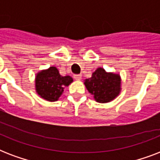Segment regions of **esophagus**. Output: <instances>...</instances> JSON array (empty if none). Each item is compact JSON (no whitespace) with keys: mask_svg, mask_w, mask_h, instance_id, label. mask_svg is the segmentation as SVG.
I'll return each instance as SVG.
<instances>
[{"mask_svg":"<svg viewBox=\"0 0 160 160\" xmlns=\"http://www.w3.org/2000/svg\"><path fill=\"white\" fill-rule=\"evenodd\" d=\"M74 78H75V80H81V75H74Z\"/></svg>","mask_w":160,"mask_h":160,"instance_id":"obj_1","label":"esophagus"}]
</instances>
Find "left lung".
Segmentation results:
<instances>
[{
    "label": "left lung",
    "mask_w": 160,
    "mask_h": 160,
    "mask_svg": "<svg viewBox=\"0 0 160 160\" xmlns=\"http://www.w3.org/2000/svg\"><path fill=\"white\" fill-rule=\"evenodd\" d=\"M85 87L98 103H109L121 92V77L119 74L107 72L102 67L97 68L91 77L84 80Z\"/></svg>",
    "instance_id": "left-lung-1"
}]
</instances>
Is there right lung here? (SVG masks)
Wrapping results in <instances>:
<instances>
[{
    "mask_svg": "<svg viewBox=\"0 0 160 160\" xmlns=\"http://www.w3.org/2000/svg\"><path fill=\"white\" fill-rule=\"evenodd\" d=\"M73 82L70 75L62 76L55 66L36 73L35 78V89L37 95L44 100L55 102L62 95L64 90Z\"/></svg>",
    "mask_w": 160,
    "mask_h": 160,
    "instance_id": "right-lung-1",
    "label": "right lung"
}]
</instances>
